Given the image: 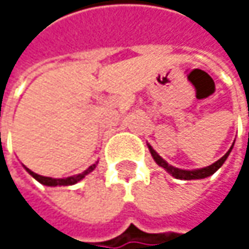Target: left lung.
I'll list each match as a JSON object with an SVG mask.
<instances>
[{
    "label": "left lung",
    "mask_w": 249,
    "mask_h": 249,
    "mask_svg": "<svg viewBox=\"0 0 249 249\" xmlns=\"http://www.w3.org/2000/svg\"><path fill=\"white\" fill-rule=\"evenodd\" d=\"M147 145H148V150H150V153H151L154 161H156L160 167H163L167 173H170L173 177L180 178V180H196V178H205V177L212 176L215 172H218V169H221V166L224 164L225 160H226L228 156H229V153H231L232 148H233V144H232L231 148L226 151V154H225L224 157H221L218 161H215L213 164H211V166H208V167L196 169V170H183V169H177V167H174L172 164H169L164 159H161V157L156 153V150H154L150 144H147Z\"/></svg>",
    "instance_id": "obj_1"
}]
</instances>
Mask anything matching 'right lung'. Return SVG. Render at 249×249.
<instances>
[{"label":"right lung","instance_id":"add662e5","mask_svg":"<svg viewBox=\"0 0 249 249\" xmlns=\"http://www.w3.org/2000/svg\"><path fill=\"white\" fill-rule=\"evenodd\" d=\"M96 164H98V163L92 164V166H90L89 169H86L83 173L76 174V176H71V177H66V178H53V177H46V176H40V174L31 172V170H30V169H27V167H24V169L28 172V174H31V176H33L37 181H40L41 184H44V186H50V187H54V186H72V184H75V183H77V181H80L86 174H89L92 170H95Z\"/></svg>","mask_w":249,"mask_h":249}]
</instances>
